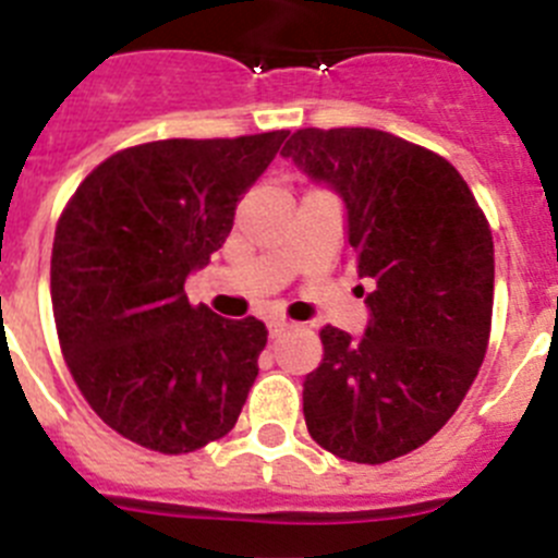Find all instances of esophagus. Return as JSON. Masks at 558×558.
Here are the masks:
<instances>
[{
    "label": "esophagus",
    "mask_w": 558,
    "mask_h": 558,
    "mask_svg": "<svg viewBox=\"0 0 558 558\" xmlns=\"http://www.w3.org/2000/svg\"><path fill=\"white\" fill-rule=\"evenodd\" d=\"M286 330H291V325L286 319H272V322H269V336H272V338H280Z\"/></svg>",
    "instance_id": "1"
}]
</instances>
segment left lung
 I'll use <instances>...</instances> for the list:
<instances>
[{
    "label": "left lung",
    "mask_w": 558,
    "mask_h": 558,
    "mask_svg": "<svg viewBox=\"0 0 558 558\" xmlns=\"http://www.w3.org/2000/svg\"><path fill=\"white\" fill-rule=\"evenodd\" d=\"M280 156L341 197L357 275L372 280L366 332H319L325 357L303 383L305 424L341 460H397L440 432L482 366L490 226L444 156L379 129H300Z\"/></svg>",
    "instance_id": "8db88e82"
}]
</instances>
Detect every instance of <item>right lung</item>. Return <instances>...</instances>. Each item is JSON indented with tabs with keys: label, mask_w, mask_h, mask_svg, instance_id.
<instances>
[{
	"label": "right lung",
	"mask_w": 558,
	"mask_h": 558,
	"mask_svg": "<svg viewBox=\"0 0 558 558\" xmlns=\"http://www.w3.org/2000/svg\"><path fill=\"white\" fill-rule=\"evenodd\" d=\"M289 132L159 140L101 161L68 201L51 247V308L68 368L98 418L161 454L233 429L264 322L190 305L184 283L233 228L236 203Z\"/></svg>",
	"instance_id": "1"
}]
</instances>
